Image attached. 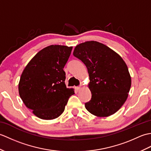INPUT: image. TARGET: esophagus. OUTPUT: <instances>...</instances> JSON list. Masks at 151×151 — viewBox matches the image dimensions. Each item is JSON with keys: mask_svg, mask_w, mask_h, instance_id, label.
I'll return each mask as SVG.
<instances>
[{"mask_svg": "<svg viewBox=\"0 0 151 151\" xmlns=\"http://www.w3.org/2000/svg\"><path fill=\"white\" fill-rule=\"evenodd\" d=\"M75 90L76 91H81V86H77V87H75Z\"/></svg>", "mask_w": 151, "mask_h": 151, "instance_id": "1", "label": "esophagus"}]
</instances>
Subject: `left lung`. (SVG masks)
<instances>
[{"instance_id": "obj_1", "label": "left lung", "mask_w": 151, "mask_h": 151, "mask_svg": "<svg viewBox=\"0 0 151 151\" xmlns=\"http://www.w3.org/2000/svg\"><path fill=\"white\" fill-rule=\"evenodd\" d=\"M73 55L85 64L89 73L92 95L85 103L87 110L98 117L117 112L126 101L131 86L124 60L108 47L95 41L78 45Z\"/></svg>"}]
</instances>
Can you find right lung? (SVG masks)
<instances>
[{
  "mask_svg": "<svg viewBox=\"0 0 151 151\" xmlns=\"http://www.w3.org/2000/svg\"><path fill=\"white\" fill-rule=\"evenodd\" d=\"M73 47L50 45L37 52L27 64L19 84V93L25 106L42 119L62 114L69 98L75 93L65 84L64 66Z\"/></svg>",
  "mask_w": 151,
  "mask_h": 151,
  "instance_id": "add662e5",
  "label": "right lung"
}]
</instances>
